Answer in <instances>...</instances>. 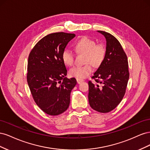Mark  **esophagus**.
Returning <instances> with one entry per match:
<instances>
[{
	"mask_svg": "<svg viewBox=\"0 0 150 150\" xmlns=\"http://www.w3.org/2000/svg\"><path fill=\"white\" fill-rule=\"evenodd\" d=\"M76 81H77V83H78V84H80L81 83H82L83 81H84L83 79H76Z\"/></svg>",
	"mask_w": 150,
	"mask_h": 150,
	"instance_id": "obj_1",
	"label": "esophagus"
}]
</instances>
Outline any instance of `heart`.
Listing matches in <instances>:
<instances>
[{
    "mask_svg": "<svg viewBox=\"0 0 150 150\" xmlns=\"http://www.w3.org/2000/svg\"><path fill=\"white\" fill-rule=\"evenodd\" d=\"M77 52L85 54L84 62L86 65L75 66L69 69V74L78 79H84L91 73V65L98 67L103 62L106 54L105 46L102 44H96L94 40L88 37H84L78 40L74 45ZM61 58L64 64L71 66L73 64L74 54L71 50L65 49L62 52Z\"/></svg>",
    "mask_w": 150,
    "mask_h": 150,
    "instance_id": "b5f03b06",
    "label": "heart"
}]
</instances>
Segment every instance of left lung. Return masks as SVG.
Masks as SVG:
<instances>
[{"label": "left lung", "mask_w": 150, "mask_h": 150, "mask_svg": "<svg viewBox=\"0 0 150 150\" xmlns=\"http://www.w3.org/2000/svg\"><path fill=\"white\" fill-rule=\"evenodd\" d=\"M97 32L106 39V54L92 77L96 78V82L102 86L89 81L88 99L93 110L106 113L114 110L125 96L129 77L128 62L123 49L116 38L106 32Z\"/></svg>", "instance_id": "1"}]
</instances>
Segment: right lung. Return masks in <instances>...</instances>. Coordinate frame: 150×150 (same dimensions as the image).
<instances>
[{"label": "right lung", "mask_w": 150, "mask_h": 150, "mask_svg": "<svg viewBox=\"0 0 150 150\" xmlns=\"http://www.w3.org/2000/svg\"><path fill=\"white\" fill-rule=\"evenodd\" d=\"M74 34L56 33L47 35L35 44L28 58L27 80L34 101L46 114L56 116L69 108L70 94L76 85L67 78L61 55Z\"/></svg>", "instance_id": "right-lung-1"}]
</instances>
